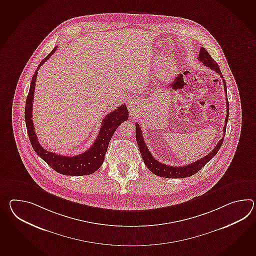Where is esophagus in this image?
Returning a JSON list of instances; mask_svg holds the SVG:
<instances>
[{"mask_svg": "<svg viewBox=\"0 0 256 256\" xmlns=\"http://www.w3.org/2000/svg\"><path fill=\"white\" fill-rule=\"evenodd\" d=\"M130 106H134V108H135V104H134V102H132V101H131L130 104Z\"/></svg>", "mask_w": 256, "mask_h": 256, "instance_id": "34e87169", "label": "esophagus"}]
</instances>
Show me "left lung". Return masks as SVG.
<instances>
[{"label": "left lung", "mask_w": 256, "mask_h": 256, "mask_svg": "<svg viewBox=\"0 0 256 256\" xmlns=\"http://www.w3.org/2000/svg\"><path fill=\"white\" fill-rule=\"evenodd\" d=\"M198 60L204 64V66L210 68L212 70L216 72V74H220L222 78V82L224 86V91L227 92V86H226V82L223 79V75L222 72L220 70L218 65L216 64V62L211 58L210 53L204 50L202 46L200 48L199 52ZM227 96V94H226ZM227 101V116H226V120H225V125L223 128V136L220 142H218L216 147L211 150L210 154L206 155L203 158L194 162L193 164H190L184 165V166H170V165H166L164 164H162L158 162L157 160L154 158V156L150 152L148 148L146 146V143L143 140L142 136V130L140 125L136 123V140L138 146L140 148V152L142 154V159L145 165L148 167V170L152 172L154 174L158 176L165 177V178H184V177L192 176L194 174H196L200 169H202V167H204L210 160L218 152V150L222 147V143L224 140V136H225V132H226V126H227L228 120V97L226 98Z\"/></svg>", "instance_id": "8db88e82"}]
</instances>
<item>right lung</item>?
Segmentation results:
<instances>
[{"mask_svg": "<svg viewBox=\"0 0 256 256\" xmlns=\"http://www.w3.org/2000/svg\"><path fill=\"white\" fill-rule=\"evenodd\" d=\"M56 50L57 46H55L53 50L40 62L38 67L34 72L30 84V89L28 96L26 97L24 109V120L29 140L31 142V145L34 148L36 154H38L41 159L44 160L52 169H54L58 174H62L63 176H88L94 174L102 164L108 150V144L111 138L114 135V131L116 130V128L122 122L128 120V108L126 104H121L120 108H116L113 112L106 114V116L102 120V126L96 142H94L91 148L84 154L70 157L54 154L42 148V146L38 140V136L36 135L34 124L32 120L34 86L38 76V70Z\"/></svg>", "mask_w": 256, "mask_h": 256, "instance_id": "1", "label": "right lung"}]
</instances>
